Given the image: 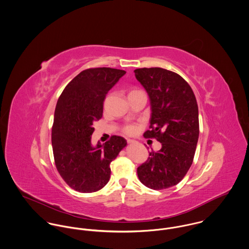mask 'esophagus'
<instances>
[{
	"label": "esophagus",
	"instance_id": "esophagus-1",
	"mask_svg": "<svg viewBox=\"0 0 249 249\" xmlns=\"http://www.w3.org/2000/svg\"><path fill=\"white\" fill-rule=\"evenodd\" d=\"M127 142H128L129 144H135V143H137V141L134 140V139H128Z\"/></svg>",
	"mask_w": 249,
	"mask_h": 249
}]
</instances>
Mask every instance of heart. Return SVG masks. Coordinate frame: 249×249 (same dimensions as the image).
<instances>
[{
  "instance_id": "obj_1",
  "label": "heart",
  "mask_w": 249,
  "mask_h": 249,
  "mask_svg": "<svg viewBox=\"0 0 249 249\" xmlns=\"http://www.w3.org/2000/svg\"><path fill=\"white\" fill-rule=\"evenodd\" d=\"M135 91H138V90H133V91H131L130 93L135 92ZM130 93H129V94H130ZM124 131H125V133L128 134V135H133V134L136 133V131H137V126H136V125H128V126L125 127Z\"/></svg>"
}]
</instances>
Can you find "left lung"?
Here are the masks:
<instances>
[{"label": "left lung", "mask_w": 249, "mask_h": 249, "mask_svg": "<svg viewBox=\"0 0 249 249\" xmlns=\"http://www.w3.org/2000/svg\"><path fill=\"white\" fill-rule=\"evenodd\" d=\"M134 72L151 105V130L144 137L161 143L138 167V178L148 188L166 189L177 185L192 165L199 134L196 100L189 84L176 72L161 68Z\"/></svg>", "instance_id": "1"}]
</instances>
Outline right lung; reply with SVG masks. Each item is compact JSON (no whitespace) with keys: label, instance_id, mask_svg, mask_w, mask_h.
Returning <instances> with one entry per match:
<instances>
[{"label":"right lung","instance_id":"obj_1","mask_svg":"<svg viewBox=\"0 0 249 249\" xmlns=\"http://www.w3.org/2000/svg\"><path fill=\"white\" fill-rule=\"evenodd\" d=\"M125 73L111 68L85 70L67 85L57 101L52 131L56 168L78 192L102 189L110 179L111 161L127 145L118 136L104 144L91 143L93 123L102 117L106 94Z\"/></svg>","mask_w":249,"mask_h":249}]
</instances>
